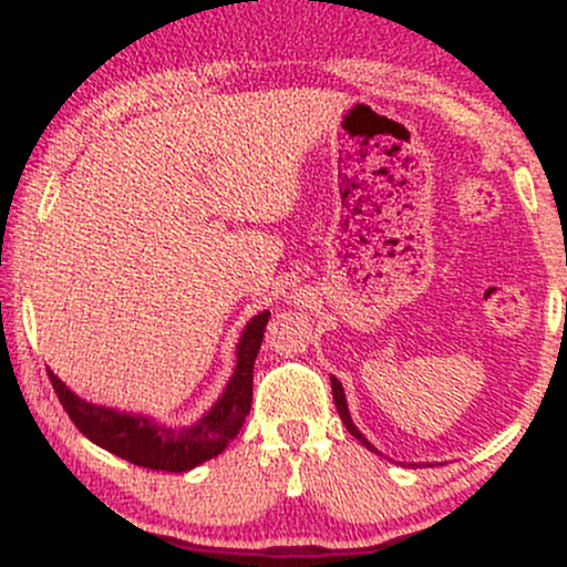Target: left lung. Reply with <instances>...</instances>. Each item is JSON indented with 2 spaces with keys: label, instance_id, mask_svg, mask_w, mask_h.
I'll return each mask as SVG.
<instances>
[{
  "label": "left lung",
  "instance_id": "1",
  "mask_svg": "<svg viewBox=\"0 0 567 567\" xmlns=\"http://www.w3.org/2000/svg\"><path fill=\"white\" fill-rule=\"evenodd\" d=\"M330 386H333V400H336V408H338V415H341V421H343V426L349 429L351 432V437H357L362 442V445L368 447V451H375L373 445H370V442L362 437L360 434V429H357L354 424H351V419H349V408H347V396H343V386H341V381L338 379H330Z\"/></svg>",
  "mask_w": 567,
  "mask_h": 567
}]
</instances>
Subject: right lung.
Returning a JSON list of instances; mask_svg holds the SVG:
<instances>
[{
  "instance_id": "obj_1",
  "label": "right lung",
  "mask_w": 567,
  "mask_h": 567,
  "mask_svg": "<svg viewBox=\"0 0 567 567\" xmlns=\"http://www.w3.org/2000/svg\"><path fill=\"white\" fill-rule=\"evenodd\" d=\"M269 317L271 311H261L247 322L237 347V370H234L224 396L213 405L210 413H205L199 424L186 429L159 426L143 415H127L116 413L112 408L90 405L74 392H69L66 383L55 373L48 375L69 419L95 445L106 447L109 453L120 455L135 466H143V470L188 472L202 461L216 458L243 429L252 402V365H256Z\"/></svg>"
}]
</instances>
